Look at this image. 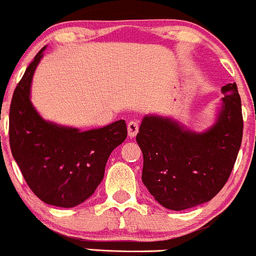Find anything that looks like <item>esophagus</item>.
<instances>
[{
    "instance_id": "1",
    "label": "esophagus",
    "mask_w": 256,
    "mask_h": 256,
    "mask_svg": "<svg viewBox=\"0 0 256 256\" xmlns=\"http://www.w3.org/2000/svg\"><path fill=\"white\" fill-rule=\"evenodd\" d=\"M138 129H139V123L136 122V120H130L128 123V136L129 138H134L138 133Z\"/></svg>"
}]
</instances>
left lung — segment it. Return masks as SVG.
<instances>
[{
    "instance_id": "obj_1",
    "label": "left lung",
    "mask_w": 256,
    "mask_h": 256,
    "mask_svg": "<svg viewBox=\"0 0 256 256\" xmlns=\"http://www.w3.org/2000/svg\"><path fill=\"white\" fill-rule=\"evenodd\" d=\"M214 123L204 132L159 114L144 116L136 143L143 152L142 181L155 201L184 210L210 201L226 185L243 138L236 82L222 88Z\"/></svg>"
}]
</instances>
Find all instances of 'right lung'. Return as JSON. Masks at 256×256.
<instances>
[{"instance_id":"obj_1","label":"right lung","mask_w":256,"mask_h":256,"mask_svg":"<svg viewBox=\"0 0 256 256\" xmlns=\"http://www.w3.org/2000/svg\"><path fill=\"white\" fill-rule=\"evenodd\" d=\"M44 46L13 92L10 146L26 182L52 206L71 208L92 196L104 176L110 152L127 138L123 120L102 128L80 130L46 120L30 101L34 71Z\"/></svg>"}]
</instances>
